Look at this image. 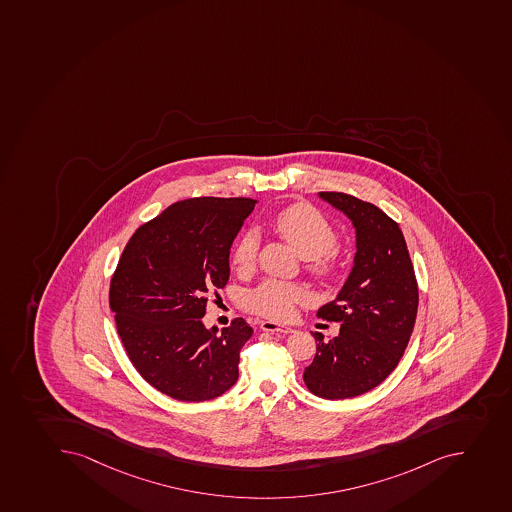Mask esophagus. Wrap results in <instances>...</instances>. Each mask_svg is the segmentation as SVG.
<instances>
[{"mask_svg": "<svg viewBox=\"0 0 512 512\" xmlns=\"http://www.w3.org/2000/svg\"><path fill=\"white\" fill-rule=\"evenodd\" d=\"M259 327L264 330V332H282V334H291L294 330L291 327H284V325L276 324V322H271V320H263Z\"/></svg>", "mask_w": 512, "mask_h": 512, "instance_id": "1", "label": "esophagus"}]
</instances>
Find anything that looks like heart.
<instances>
[{"instance_id":"heart-1","label":"heart","mask_w":512,"mask_h":512,"mask_svg":"<svg viewBox=\"0 0 512 512\" xmlns=\"http://www.w3.org/2000/svg\"><path fill=\"white\" fill-rule=\"evenodd\" d=\"M271 226L281 238L296 249L301 258L309 259L312 273L332 274L337 268L334 246L337 233L334 226L309 205H291L273 216ZM259 238L253 230L244 231L233 249V264L236 268L248 269L254 264L258 253ZM309 301V292L292 282L268 279L258 287L246 292L244 304L249 311L274 320L292 317L297 304Z\"/></svg>"}]
</instances>
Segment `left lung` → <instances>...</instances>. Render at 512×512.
I'll return each instance as SVG.
<instances>
[{"label":"left lung","instance_id":"1","mask_svg":"<svg viewBox=\"0 0 512 512\" xmlns=\"http://www.w3.org/2000/svg\"><path fill=\"white\" fill-rule=\"evenodd\" d=\"M320 200L344 213L355 230L354 264L334 301L317 311L340 322L324 342L304 382L327 400L357 397L377 387L402 359L418 309V287L402 230L380 208L345 193L320 192Z\"/></svg>","mask_w":512,"mask_h":512}]
</instances>
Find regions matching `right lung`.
<instances>
[{"label": "right lung", "mask_w": 512, "mask_h": 512, "mask_svg": "<svg viewBox=\"0 0 512 512\" xmlns=\"http://www.w3.org/2000/svg\"><path fill=\"white\" fill-rule=\"evenodd\" d=\"M258 201L192 198L140 226L110 282V309L137 372L180 402H205L238 380L253 329L206 327V302L230 279V249Z\"/></svg>", "instance_id": "1"}]
</instances>
